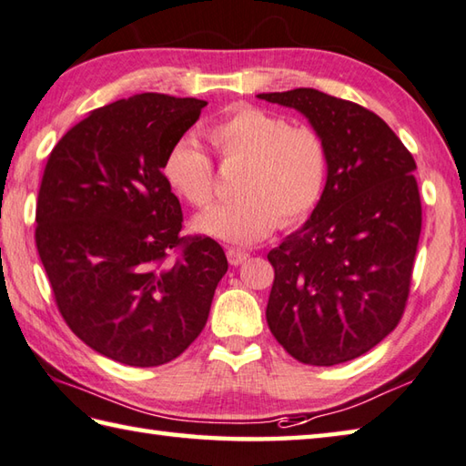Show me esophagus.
<instances>
[{"label":"esophagus","mask_w":466,"mask_h":466,"mask_svg":"<svg viewBox=\"0 0 466 466\" xmlns=\"http://www.w3.org/2000/svg\"><path fill=\"white\" fill-rule=\"evenodd\" d=\"M248 258H249V253L243 249H235V248L227 249V259H229L231 266H239V263H243Z\"/></svg>","instance_id":"obj_1"}]
</instances>
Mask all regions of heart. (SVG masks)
Returning <instances> with one entry per match:
<instances>
[{"mask_svg": "<svg viewBox=\"0 0 466 466\" xmlns=\"http://www.w3.org/2000/svg\"><path fill=\"white\" fill-rule=\"evenodd\" d=\"M223 164H241L231 203L200 213L192 227L200 235L233 245H253L278 225L294 227L312 215L329 180V147L310 126H289L284 117L251 105H237L205 129ZM168 187L188 205L215 200V168L195 144H174L164 157Z\"/></svg>", "mask_w": 466, "mask_h": 466, "instance_id": "obj_1", "label": "heart"}]
</instances>
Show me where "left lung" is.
Returning a JSON list of instances; mask_svg holds the SVG:
<instances>
[{"label": "left lung", "mask_w": 466, "mask_h": 466, "mask_svg": "<svg viewBox=\"0 0 466 466\" xmlns=\"http://www.w3.org/2000/svg\"><path fill=\"white\" fill-rule=\"evenodd\" d=\"M300 111L329 147L322 200L268 253L271 335L300 363L330 367L371 350L406 309L422 205L416 162L385 121L316 89L259 93Z\"/></svg>", "instance_id": "8db88e82"}]
</instances>
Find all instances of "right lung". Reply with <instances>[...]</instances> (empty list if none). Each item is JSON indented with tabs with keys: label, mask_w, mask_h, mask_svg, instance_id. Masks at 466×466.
I'll return each mask as SVG.
<instances>
[{
	"label": "right lung",
	"mask_w": 466,
	"mask_h": 466,
	"mask_svg": "<svg viewBox=\"0 0 466 466\" xmlns=\"http://www.w3.org/2000/svg\"><path fill=\"white\" fill-rule=\"evenodd\" d=\"M205 105L160 93L105 105L60 137L44 168L36 248L52 294L68 329L117 363L157 367L184 353L229 268L215 239L180 235L162 174Z\"/></svg>",
	"instance_id": "right-lung-1"
}]
</instances>
